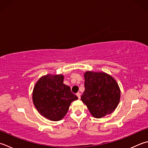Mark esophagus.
Returning <instances> with one entry per match:
<instances>
[{
	"mask_svg": "<svg viewBox=\"0 0 148 148\" xmlns=\"http://www.w3.org/2000/svg\"><path fill=\"white\" fill-rule=\"evenodd\" d=\"M76 95H77V97H78V99H80V97H81V94L79 93V92H77V93L76 94Z\"/></svg>",
	"mask_w": 148,
	"mask_h": 148,
	"instance_id": "obj_1",
	"label": "esophagus"
}]
</instances>
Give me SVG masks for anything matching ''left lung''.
I'll list each match as a JSON object with an SVG mask.
<instances>
[{"mask_svg":"<svg viewBox=\"0 0 148 148\" xmlns=\"http://www.w3.org/2000/svg\"><path fill=\"white\" fill-rule=\"evenodd\" d=\"M84 77L85 89L81 99L92 116L99 119L112 114L121 98V90L115 79L103 72L86 71Z\"/></svg>","mask_w":148,"mask_h":148,"instance_id":"8db88e82","label":"left lung"}]
</instances>
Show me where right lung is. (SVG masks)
<instances>
[{
  "label": "right lung",
  "mask_w": 148,
  "mask_h": 148,
  "mask_svg": "<svg viewBox=\"0 0 148 148\" xmlns=\"http://www.w3.org/2000/svg\"><path fill=\"white\" fill-rule=\"evenodd\" d=\"M62 74H47L38 80L33 91L34 106L42 116L53 121L62 120L72 101L78 98L63 84Z\"/></svg>",
  "instance_id": "obj_1"
}]
</instances>
